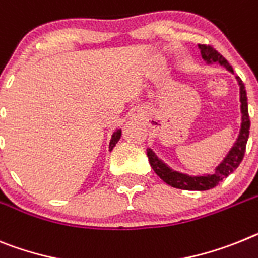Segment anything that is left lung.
<instances>
[{
    "label": "left lung",
    "instance_id": "1",
    "mask_svg": "<svg viewBox=\"0 0 258 258\" xmlns=\"http://www.w3.org/2000/svg\"><path fill=\"white\" fill-rule=\"evenodd\" d=\"M198 48L201 50V56L208 63L218 62L219 65L224 66L228 72L234 73L232 66L228 63V61L222 56L218 50H215L211 45H206V44H198ZM237 83L240 86V102H241V129H240L239 137H237L236 142L227 154V156L224 158L223 162L215 168V172L211 175H202V176H190L186 173L177 172L173 169L169 168L166 163H163L162 160L153 153L151 149H147V158L150 162L151 168L154 169V172L159 176L163 181L168 184V185L173 186L177 189H184V190H209L217 186L221 181H223L227 176L234 172L235 169L239 167L244 158V153H245L246 141L249 137V126L250 120L249 114H248V103H246V91L245 86H244L243 81L236 77Z\"/></svg>",
    "mask_w": 258,
    "mask_h": 258
}]
</instances>
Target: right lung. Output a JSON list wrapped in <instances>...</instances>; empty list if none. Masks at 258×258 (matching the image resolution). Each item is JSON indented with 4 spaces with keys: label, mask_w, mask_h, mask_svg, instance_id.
Instances as JSON below:
<instances>
[{
    "label": "right lung",
    "mask_w": 258,
    "mask_h": 258,
    "mask_svg": "<svg viewBox=\"0 0 258 258\" xmlns=\"http://www.w3.org/2000/svg\"><path fill=\"white\" fill-rule=\"evenodd\" d=\"M120 137H121V129H117V131H116L113 133V136H112L111 142H109V151H111L112 149H113V147L116 146V144H117V142H118Z\"/></svg>",
    "instance_id": "add662e5"
}]
</instances>
